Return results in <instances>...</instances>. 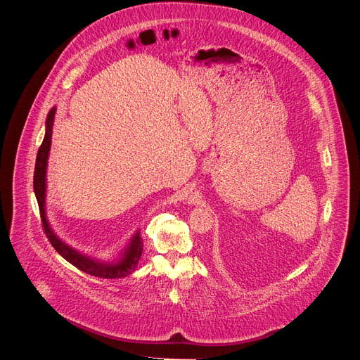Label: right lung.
I'll list each match as a JSON object with an SVG mask.
<instances>
[{"label": "right lung", "mask_w": 360, "mask_h": 360, "mask_svg": "<svg viewBox=\"0 0 360 360\" xmlns=\"http://www.w3.org/2000/svg\"><path fill=\"white\" fill-rule=\"evenodd\" d=\"M57 108L53 107L49 110L45 121V136L44 141L38 149L37 161H35V171H34V192L39 207L41 221L45 231L46 238L49 239L51 245L56 248V250L67 259L70 264L81 269L82 272H86L92 276L105 278V279H114V278H124L128 276L138 265V261L142 255V238L139 229L132 235L129 242L125 245L124 249L118 253V258L114 261H99L88 256L85 253H81L75 248L70 246L64 240H61L54 229L51 228L48 219H46V167H48V157L51 149V138H53V125L56 118Z\"/></svg>", "instance_id": "add662e5"}]
</instances>
